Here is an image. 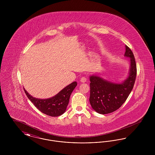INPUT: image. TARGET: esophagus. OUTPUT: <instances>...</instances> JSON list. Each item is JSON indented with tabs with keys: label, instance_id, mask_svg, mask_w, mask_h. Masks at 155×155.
<instances>
[{
	"label": "esophagus",
	"instance_id": "34e87169",
	"mask_svg": "<svg viewBox=\"0 0 155 155\" xmlns=\"http://www.w3.org/2000/svg\"><path fill=\"white\" fill-rule=\"evenodd\" d=\"M87 81V78L86 77H81V79H80V81L81 82H83V83Z\"/></svg>",
	"mask_w": 155,
	"mask_h": 155
}]
</instances>
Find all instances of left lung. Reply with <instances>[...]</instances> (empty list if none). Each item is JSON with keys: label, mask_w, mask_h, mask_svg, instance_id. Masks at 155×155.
<instances>
[{"label": "left lung", "mask_w": 155, "mask_h": 155, "mask_svg": "<svg viewBox=\"0 0 155 155\" xmlns=\"http://www.w3.org/2000/svg\"><path fill=\"white\" fill-rule=\"evenodd\" d=\"M124 56L130 58V71L121 84L112 83L98 76L90 77L89 102L93 109L105 114L117 110L124 103L133 89L137 76V64L133 52L125 46Z\"/></svg>", "instance_id": "left-lung-1"}]
</instances>
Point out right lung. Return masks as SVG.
<instances>
[{
  "mask_svg": "<svg viewBox=\"0 0 155 155\" xmlns=\"http://www.w3.org/2000/svg\"><path fill=\"white\" fill-rule=\"evenodd\" d=\"M77 85V82H73L63 89L55 96L46 99H39L33 97L24 88V90L28 99L39 110L46 115L58 117L65 112L70 95Z\"/></svg>",
  "mask_w": 155,
  "mask_h": 155,
  "instance_id": "1",
  "label": "right lung"
}]
</instances>
